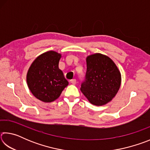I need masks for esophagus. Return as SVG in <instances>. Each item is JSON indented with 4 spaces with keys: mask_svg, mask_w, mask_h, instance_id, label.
I'll use <instances>...</instances> for the list:
<instances>
[{
    "mask_svg": "<svg viewBox=\"0 0 150 150\" xmlns=\"http://www.w3.org/2000/svg\"><path fill=\"white\" fill-rule=\"evenodd\" d=\"M70 81H71V83L73 85L76 84V83H77V80H76L75 79H71Z\"/></svg>",
    "mask_w": 150,
    "mask_h": 150,
    "instance_id": "34e87169",
    "label": "esophagus"
}]
</instances>
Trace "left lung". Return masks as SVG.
<instances>
[{"label": "left lung", "mask_w": 150, "mask_h": 150, "mask_svg": "<svg viewBox=\"0 0 150 150\" xmlns=\"http://www.w3.org/2000/svg\"><path fill=\"white\" fill-rule=\"evenodd\" d=\"M87 72L81 91L89 102L103 106L117 94L121 85V74L110 57L96 53L86 58Z\"/></svg>", "instance_id": "left-lung-1"}]
</instances>
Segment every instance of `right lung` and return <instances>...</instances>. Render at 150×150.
I'll return each mask as SVG.
<instances>
[{
    "label": "right lung",
    "instance_id": "right-lung-1",
    "mask_svg": "<svg viewBox=\"0 0 150 150\" xmlns=\"http://www.w3.org/2000/svg\"><path fill=\"white\" fill-rule=\"evenodd\" d=\"M61 57V54L48 51L35 58L28 71V87L32 95L42 102L56 100L69 84L59 69Z\"/></svg>",
    "mask_w": 150,
    "mask_h": 150
}]
</instances>
